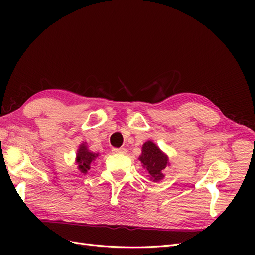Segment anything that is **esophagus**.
Segmentation results:
<instances>
[{"label":"esophagus","instance_id":"34e87169","mask_svg":"<svg viewBox=\"0 0 255 255\" xmlns=\"http://www.w3.org/2000/svg\"><path fill=\"white\" fill-rule=\"evenodd\" d=\"M114 153H118V154H126L127 150L125 148H120V149H113L112 150Z\"/></svg>","mask_w":255,"mask_h":255}]
</instances>
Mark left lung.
<instances>
[{"instance_id": "left-lung-1", "label": "left lung", "mask_w": 255, "mask_h": 255, "mask_svg": "<svg viewBox=\"0 0 255 255\" xmlns=\"http://www.w3.org/2000/svg\"><path fill=\"white\" fill-rule=\"evenodd\" d=\"M139 159L154 182L163 179L164 174L161 171L164 170L168 164V157L159 150L155 143H153L152 141L145 142L142 145V153Z\"/></svg>"}]
</instances>
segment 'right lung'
Returning a JSON list of instances; mask_svg holds the SVG:
<instances>
[{"instance_id":"right-lung-1","label":"right lung","mask_w":255,"mask_h":255,"mask_svg":"<svg viewBox=\"0 0 255 255\" xmlns=\"http://www.w3.org/2000/svg\"><path fill=\"white\" fill-rule=\"evenodd\" d=\"M97 156H98L97 154H94L88 151L86 144L82 143L78 151V154H76V163L79 165L80 170L83 173H86L87 170L90 169L91 161L95 160Z\"/></svg>"}]
</instances>
